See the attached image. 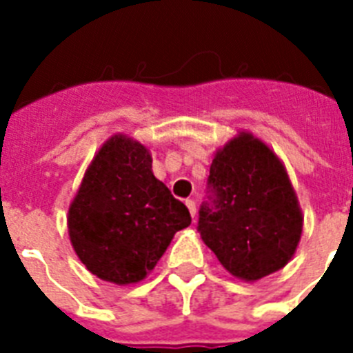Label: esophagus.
<instances>
[{"mask_svg": "<svg viewBox=\"0 0 353 353\" xmlns=\"http://www.w3.org/2000/svg\"><path fill=\"white\" fill-rule=\"evenodd\" d=\"M185 205H187V209H188V212H190V216H196V212H198V207H196V201H194V199H187V201H185Z\"/></svg>", "mask_w": 353, "mask_h": 353, "instance_id": "obj_1", "label": "esophagus"}]
</instances>
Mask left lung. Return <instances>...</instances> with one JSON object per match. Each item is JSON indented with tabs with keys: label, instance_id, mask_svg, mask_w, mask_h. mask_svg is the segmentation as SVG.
<instances>
[{
	"label": "left lung",
	"instance_id": "8db88e82",
	"mask_svg": "<svg viewBox=\"0 0 353 353\" xmlns=\"http://www.w3.org/2000/svg\"><path fill=\"white\" fill-rule=\"evenodd\" d=\"M198 231L223 268L254 282L290 262L302 234V210L282 161L252 133L216 152Z\"/></svg>",
	"mask_w": 353,
	"mask_h": 353
}]
</instances>
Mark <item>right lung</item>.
<instances>
[{
	"mask_svg": "<svg viewBox=\"0 0 353 353\" xmlns=\"http://www.w3.org/2000/svg\"><path fill=\"white\" fill-rule=\"evenodd\" d=\"M190 212L152 172L148 148L128 135L102 144L69 205L73 249L99 279L135 284L155 268Z\"/></svg>",
	"mask_w": 353,
	"mask_h": 353,
	"instance_id": "right-lung-1",
	"label": "right lung"
}]
</instances>
